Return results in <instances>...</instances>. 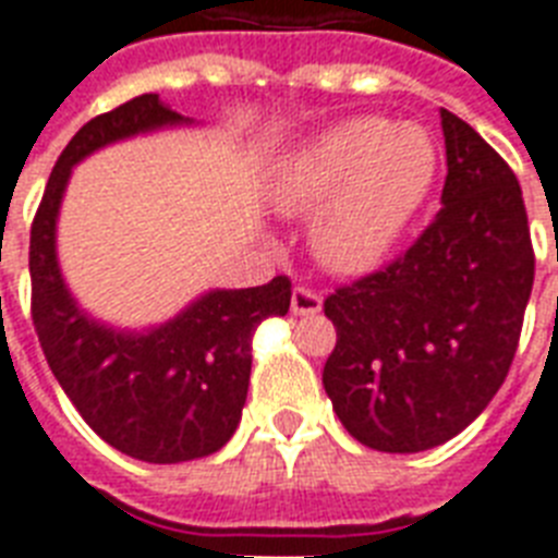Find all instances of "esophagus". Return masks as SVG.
I'll list each match as a JSON object with an SVG mask.
<instances>
[{
	"label": "esophagus",
	"mask_w": 558,
	"mask_h": 558,
	"mask_svg": "<svg viewBox=\"0 0 558 558\" xmlns=\"http://www.w3.org/2000/svg\"><path fill=\"white\" fill-rule=\"evenodd\" d=\"M322 295L318 292H313V289L306 287H295V292H292V313L295 315H315L322 313Z\"/></svg>",
	"instance_id": "esophagus-1"
}]
</instances>
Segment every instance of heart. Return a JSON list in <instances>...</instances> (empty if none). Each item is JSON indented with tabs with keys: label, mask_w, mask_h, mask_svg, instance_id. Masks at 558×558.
Segmentation results:
<instances>
[{
	"label": "heart",
	"mask_w": 558,
	"mask_h": 558,
	"mask_svg": "<svg viewBox=\"0 0 558 558\" xmlns=\"http://www.w3.org/2000/svg\"><path fill=\"white\" fill-rule=\"evenodd\" d=\"M434 170L437 150L420 124L350 118L289 153L269 196L283 214L318 210L310 226L315 260L336 275H362L405 231Z\"/></svg>",
	"instance_id": "1"
}]
</instances>
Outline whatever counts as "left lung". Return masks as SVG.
Wrapping results in <instances>:
<instances>
[{
    "mask_svg": "<svg viewBox=\"0 0 558 558\" xmlns=\"http://www.w3.org/2000/svg\"><path fill=\"white\" fill-rule=\"evenodd\" d=\"M442 208L402 257L336 289L324 390L362 446L390 454L451 440L507 379L536 257L510 165L440 109Z\"/></svg>",
    "mask_w": 558,
    "mask_h": 558,
    "instance_id": "left-lung-1",
    "label": "left lung"
}]
</instances>
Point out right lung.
I'll return each instance as SVG.
<instances>
[{"mask_svg":"<svg viewBox=\"0 0 558 558\" xmlns=\"http://www.w3.org/2000/svg\"><path fill=\"white\" fill-rule=\"evenodd\" d=\"M193 124L159 95H138L92 118L60 153L31 226V315L48 367L98 437L144 463L208 458L243 416L252 336L269 315H287L292 283L210 289L177 318L118 330L77 306L57 263V217L72 168L107 144L165 126Z\"/></svg>","mask_w":558,"mask_h":558,"instance_id":"obj_1","label":"right lung"}]
</instances>
